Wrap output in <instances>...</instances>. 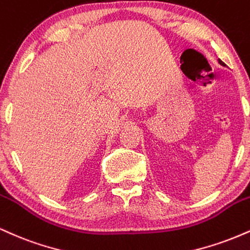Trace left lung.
Wrapping results in <instances>:
<instances>
[{
  "mask_svg": "<svg viewBox=\"0 0 250 250\" xmlns=\"http://www.w3.org/2000/svg\"><path fill=\"white\" fill-rule=\"evenodd\" d=\"M219 61V64H220V65H222V66H226V64L224 63V62H222L221 60H218Z\"/></svg>",
  "mask_w": 250,
  "mask_h": 250,
  "instance_id": "left-lung-1",
  "label": "left lung"
}]
</instances>
